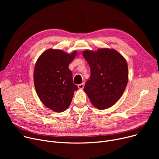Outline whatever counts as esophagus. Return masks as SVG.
<instances>
[{"label": "esophagus", "instance_id": "34e87169", "mask_svg": "<svg viewBox=\"0 0 159 159\" xmlns=\"http://www.w3.org/2000/svg\"><path fill=\"white\" fill-rule=\"evenodd\" d=\"M84 83H81V84H80L78 85V88H79L80 89H82L83 88H84Z\"/></svg>", "mask_w": 159, "mask_h": 159}]
</instances>
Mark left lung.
<instances>
[{
  "instance_id": "left-lung-1",
  "label": "left lung",
  "mask_w": 159,
  "mask_h": 159,
  "mask_svg": "<svg viewBox=\"0 0 159 159\" xmlns=\"http://www.w3.org/2000/svg\"><path fill=\"white\" fill-rule=\"evenodd\" d=\"M83 56L90 67L91 75L84 91L91 102L99 110L114 105L122 95L128 81L125 58L115 49L86 50Z\"/></svg>"
}]
</instances>
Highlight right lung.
I'll return each mask as SVG.
<instances>
[{
    "instance_id": "add662e5",
    "label": "right lung",
    "mask_w": 159,
    "mask_h": 159,
    "mask_svg": "<svg viewBox=\"0 0 159 159\" xmlns=\"http://www.w3.org/2000/svg\"><path fill=\"white\" fill-rule=\"evenodd\" d=\"M77 55L62 50H46L35 64L34 84L37 95L47 107L56 112H62L69 107L74 91L78 89L73 84L69 64Z\"/></svg>"
}]
</instances>
